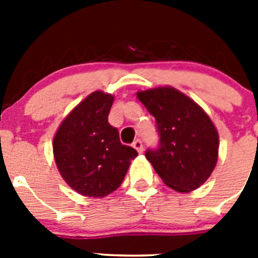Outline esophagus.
Instances as JSON below:
<instances>
[{
  "label": "esophagus",
  "mask_w": 258,
  "mask_h": 258,
  "mask_svg": "<svg viewBox=\"0 0 258 258\" xmlns=\"http://www.w3.org/2000/svg\"><path fill=\"white\" fill-rule=\"evenodd\" d=\"M133 147L137 150V151L140 152V154H142V152H143V143H142V141H141V140L134 141Z\"/></svg>",
  "instance_id": "1"
}]
</instances>
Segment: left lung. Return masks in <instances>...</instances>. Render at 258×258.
Wrapping results in <instances>:
<instances>
[{"mask_svg": "<svg viewBox=\"0 0 258 258\" xmlns=\"http://www.w3.org/2000/svg\"><path fill=\"white\" fill-rule=\"evenodd\" d=\"M137 95L156 121L159 146L145 154L155 172L179 192L200 187L213 172L218 156V133L209 116L169 86Z\"/></svg>", "mask_w": 258, "mask_h": 258, "instance_id": "8db88e82", "label": "left lung"}]
</instances>
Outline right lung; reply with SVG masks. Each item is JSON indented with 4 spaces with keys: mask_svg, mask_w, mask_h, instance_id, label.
I'll return each mask as SVG.
<instances>
[{
    "mask_svg": "<svg viewBox=\"0 0 258 258\" xmlns=\"http://www.w3.org/2000/svg\"><path fill=\"white\" fill-rule=\"evenodd\" d=\"M111 94L94 92L63 120L54 137V157L71 187L89 198L106 197L121 184L138 152L120 142L108 122Z\"/></svg>",
    "mask_w": 258,
    "mask_h": 258,
    "instance_id": "1",
    "label": "right lung"
}]
</instances>
